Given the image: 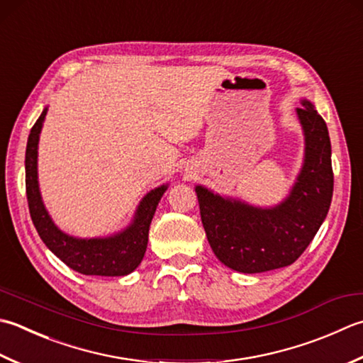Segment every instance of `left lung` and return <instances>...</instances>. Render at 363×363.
<instances>
[{
  "instance_id": "1",
  "label": "left lung",
  "mask_w": 363,
  "mask_h": 363,
  "mask_svg": "<svg viewBox=\"0 0 363 363\" xmlns=\"http://www.w3.org/2000/svg\"><path fill=\"white\" fill-rule=\"evenodd\" d=\"M301 104L296 115L303 132V163L285 200L261 208L195 187L212 252L233 271L259 274L293 264L328 216L333 194L329 130L313 104Z\"/></svg>"
}]
</instances>
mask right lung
I'll return each mask as SVG.
<instances>
[{
  "label": "right lung",
  "instance_id": "1",
  "mask_svg": "<svg viewBox=\"0 0 363 363\" xmlns=\"http://www.w3.org/2000/svg\"><path fill=\"white\" fill-rule=\"evenodd\" d=\"M47 106L33 125L26 143V196L33 223L40 239L64 264L83 275L123 277L133 272L145 257L149 225L168 184L155 187L141 198L132 222L124 230L105 238H75L60 230L42 201L38 179V147Z\"/></svg>",
  "mask_w": 363,
  "mask_h": 363
}]
</instances>
